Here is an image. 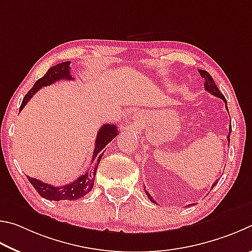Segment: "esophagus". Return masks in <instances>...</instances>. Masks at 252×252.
<instances>
[{
	"label": "esophagus",
	"instance_id": "1",
	"mask_svg": "<svg viewBox=\"0 0 252 252\" xmlns=\"http://www.w3.org/2000/svg\"><path fill=\"white\" fill-rule=\"evenodd\" d=\"M131 118H136V114H134V116H131Z\"/></svg>",
	"mask_w": 252,
	"mask_h": 252
}]
</instances>
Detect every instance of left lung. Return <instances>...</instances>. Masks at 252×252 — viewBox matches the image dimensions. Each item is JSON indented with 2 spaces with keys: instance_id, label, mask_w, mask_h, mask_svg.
<instances>
[{
  "instance_id": "8db88e82",
  "label": "left lung",
  "mask_w": 252,
  "mask_h": 252,
  "mask_svg": "<svg viewBox=\"0 0 252 252\" xmlns=\"http://www.w3.org/2000/svg\"><path fill=\"white\" fill-rule=\"evenodd\" d=\"M198 72L200 73L202 78H205V85H204L205 90H206L207 92H208V93H210V94H213L214 96L218 97V98H221V99L224 101V103H226V108H227V110H228V107H227V100H226V98H224V96L221 94V93H220L219 88L217 87V85H216V83L214 82L213 77L210 76V74H209L208 72H206V70H204V69H199V70H198ZM228 113H229V112H228ZM230 131H231V127H230ZM227 139H228V142L230 143V134H229V135L227 136ZM217 184H218V179H217V182H215V183L213 184V186H211V188H214ZM145 192H146L147 197L149 198V199H151L152 202H154V204H157V202H156L155 200H154V198H153L151 195H149V192L146 190V189H145ZM191 205H193V204H191ZM189 206H190V205H189Z\"/></svg>"
}]
</instances>
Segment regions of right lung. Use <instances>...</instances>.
I'll return each mask as SVG.
<instances>
[{
  "instance_id": "obj_1",
  "label": "right lung",
  "mask_w": 252,
  "mask_h": 252,
  "mask_svg": "<svg viewBox=\"0 0 252 252\" xmlns=\"http://www.w3.org/2000/svg\"><path fill=\"white\" fill-rule=\"evenodd\" d=\"M70 62H63L55 66H53L47 70L46 74L44 75L36 81L34 86L28 92V94L24 96L23 100H22L20 112L24 108V106L28 104V101L32 98L35 93L38 92L43 86L51 85V84L55 83L60 79H73L70 76ZM118 134L117 126L116 125H109V124H105L100 127V129L97 133V137L95 140V149L93 152V158H92V168L86 171L85 174L79 176V177L74 180L73 183L64 185L61 187L52 186L50 184L43 183L41 180L36 178L29 177V182L33 185V187L36 189V191L41 195L43 198L48 200H76L85 196L86 193L90 192L93 187H94V180L97 167L99 165V161L103 157L104 148L106 145L109 144L112 140L116 137Z\"/></svg>"
}]
</instances>
